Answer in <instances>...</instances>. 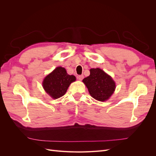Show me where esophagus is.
Returning <instances> with one entry per match:
<instances>
[{
  "instance_id": "34e87169",
  "label": "esophagus",
  "mask_w": 156,
  "mask_h": 156,
  "mask_svg": "<svg viewBox=\"0 0 156 156\" xmlns=\"http://www.w3.org/2000/svg\"><path fill=\"white\" fill-rule=\"evenodd\" d=\"M84 78V75H79V76L77 77V79L79 80H80V81H82V80Z\"/></svg>"
}]
</instances>
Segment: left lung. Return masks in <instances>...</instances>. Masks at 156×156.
Returning a JSON list of instances; mask_svg holds the SVG:
<instances>
[{
    "mask_svg": "<svg viewBox=\"0 0 156 156\" xmlns=\"http://www.w3.org/2000/svg\"><path fill=\"white\" fill-rule=\"evenodd\" d=\"M90 74L83 82L85 84L90 96L96 100L104 101L114 92L115 83L111 76L100 68L90 69Z\"/></svg>",
    "mask_w": 156,
    "mask_h": 156,
    "instance_id": "left-lung-1",
    "label": "left lung"
}]
</instances>
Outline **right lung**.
<instances>
[{"label":"right lung","instance_id":"add662e5","mask_svg":"<svg viewBox=\"0 0 156 156\" xmlns=\"http://www.w3.org/2000/svg\"><path fill=\"white\" fill-rule=\"evenodd\" d=\"M75 80L74 75H68L65 68L57 67L44 79L43 87L50 96L57 99L64 95L69 84Z\"/></svg>","mask_w":156,"mask_h":156}]
</instances>
